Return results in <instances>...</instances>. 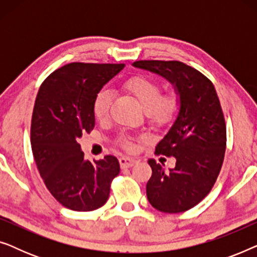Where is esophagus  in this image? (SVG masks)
Listing matches in <instances>:
<instances>
[{"label":"esophagus","mask_w":257,"mask_h":257,"mask_svg":"<svg viewBox=\"0 0 257 257\" xmlns=\"http://www.w3.org/2000/svg\"><path fill=\"white\" fill-rule=\"evenodd\" d=\"M119 163H120L121 168H128V167H132L133 165L136 164V159H133V158H130V157H121L120 159H119Z\"/></svg>","instance_id":"obj_1"}]
</instances>
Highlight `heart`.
Masks as SVG:
<instances>
[{"mask_svg": "<svg viewBox=\"0 0 257 257\" xmlns=\"http://www.w3.org/2000/svg\"><path fill=\"white\" fill-rule=\"evenodd\" d=\"M125 90L136 98L153 125L161 126L170 122L178 110L177 94L167 93L163 96L160 84L150 77H133L125 83ZM111 104V91L100 90L93 101L94 117L100 121L106 120L110 115ZM121 145L125 149L132 150V144L127 138H121Z\"/></svg>", "mask_w": 257, "mask_h": 257, "instance_id": "1", "label": "heart"}]
</instances>
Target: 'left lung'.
Wrapping results in <instances>:
<instances>
[{
	"label": "left lung",
	"instance_id": "1",
	"mask_svg": "<svg viewBox=\"0 0 257 257\" xmlns=\"http://www.w3.org/2000/svg\"><path fill=\"white\" fill-rule=\"evenodd\" d=\"M133 66L163 76L180 98L178 117L156 147V154L175 158V167L165 171L150 159L146 194L160 212H186L206 198L222 167L227 135L219 97L205 75L182 62L137 61Z\"/></svg>",
	"mask_w": 257,
	"mask_h": 257
}]
</instances>
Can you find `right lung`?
Returning <instances> with one entry per match:
<instances>
[{
  "label": "right lung",
  "mask_w": 257,
  "mask_h": 257,
  "mask_svg": "<svg viewBox=\"0 0 257 257\" xmlns=\"http://www.w3.org/2000/svg\"><path fill=\"white\" fill-rule=\"evenodd\" d=\"M125 64L70 63L50 73L38 90L31 118V150L37 170L52 196L66 208L90 212L107 201L120 172L105 156L84 159L78 140L94 127L93 101Z\"/></svg>",
  "instance_id": "add662e5"
}]
</instances>
